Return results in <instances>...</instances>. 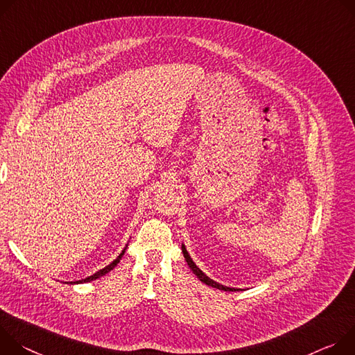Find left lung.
<instances>
[{"instance_id": "obj_1", "label": "left lung", "mask_w": 355, "mask_h": 355, "mask_svg": "<svg viewBox=\"0 0 355 355\" xmlns=\"http://www.w3.org/2000/svg\"><path fill=\"white\" fill-rule=\"evenodd\" d=\"M182 252H183V257H184V259H186L187 265H189V266H190V269L193 270V273H194L196 277H198L203 284H206V285H209V286H211V288H216V289L224 291V292H234V291H237V289H234V288H228V286L220 285V284H217L216 281L210 279L205 272H202L198 266H196V263H194V262H193V259L190 258V255H189V252H187V250H186V247H184L183 244H182Z\"/></svg>"}]
</instances>
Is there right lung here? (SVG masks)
Instances as JSON below:
<instances>
[{"mask_svg": "<svg viewBox=\"0 0 355 355\" xmlns=\"http://www.w3.org/2000/svg\"><path fill=\"white\" fill-rule=\"evenodd\" d=\"M128 247V245H127ZM127 247L123 250V252L118 255L110 265H107L105 268H103V269H100L98 272H96V273H93L92 277H89V278H86V279H82V281H76V282H70V284H85V282H90V281H94V279H97V278H100V277H104L105 273H108L114 266H116V263L120 262V259L123 258V255H124V252H125V250H127Z\"/></svg>", "mask_w": 355, "mask_h": 355, "instance_id": "obj_1", "label": "right lung"}]
</instances>
